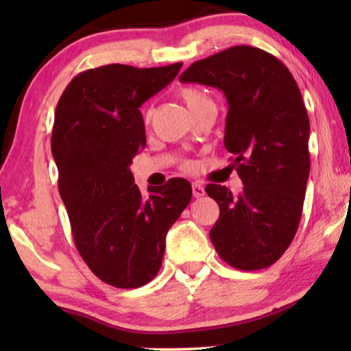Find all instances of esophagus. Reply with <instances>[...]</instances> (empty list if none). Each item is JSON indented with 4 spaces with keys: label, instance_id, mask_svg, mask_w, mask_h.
I'll list each match as a JSON object with an SVG mask.
<instances>
[{
    "label": "esophagus",
    "instance_id": "obj_1",
    "mask_svg": "<svg viewBox=\"0 0 351 351\" xmlns=\"http://www.w3.org/2000/svg\"><path fill=\"white\" fill-rule=\"evenodd\" d=\"M192 193H193L195 198H201V197H204V195H206V190L199 182H193L192 184Z\"/></svg>",
    "mask_w": 351,
    "mask_h": 351
}]
</instances>
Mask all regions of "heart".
I'll use <instances>...</instances> for the list:
<instances>
[{"mask_svg":"<svg viewBox=\"0 0 351 351\" xmlns=\"http://www.w3.org/2000/svg\"><path fill=\"white\" fill-rule=\"evenodd\" d=\"M180 96L181 99L186 102V105L189 106L190 111H197L201 106L206 105V104H210L212 100L209 99V96L204 91L198 90V88H193V86H184L180 90Z\"/></svg>","mask_w":351,"mask_h":351,"instance_id":"heart-1","label":"heart"}]
</instances>
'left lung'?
I'll return each instance as SVG.
<instances>
[{"mask_svg":"<svg viewBox=\"0 0 351 351\" xmlns=\"http://www.w3.org/2000/svg\"><path fill=\"white\" fill-rule=\"evenodd\" d=\"M184 83L221 90L228 100L224 147L243 190L207 184L219 206L210 240L226 263L255 271L274 265L299 228L310 175V121L289 69L269 52L234 46L190 64Z\"/></svg>","mask_w":351,"mask_h":351,"instance_id":"left-lung-1","label":"left lung"}]
</instances>
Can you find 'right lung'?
<instances>
[{"label":"right lung","instance_id":"1","mask_svg":"<svg viewBox=\"0 0 351 351\" xmlns=\"http://www.w3.org/2000/svg\"><path fill=\"white\" fill-rule=\"evenodd\" d=\"M105 64L77 74L56 108L51 148L58 192L74 243L94 274L111 287H144L162 265L165 235L192 198V186L173 178L144 197L130 171L145 147L139 106L180 73Z\"/></svg>","mask_w":351,"mask_h":351}]
</instances>
